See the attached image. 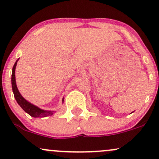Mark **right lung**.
<instances>
[{
  "mask_svg": "<svg viewBox=\"0 0 159 159\" xmlns=\"http://www.w3.org/2000/svg\"><path fill=\"white\" fill-rule=\"evenodd\" d=\"M19 59H18L16 61L15 64H14L13 67H12V78H11V82H12V92H13L14 97H15L17 103L20 105V107L23 109L25 112L27 113L29 115L33 116V117H45L48 116H52L54 113H55L54 111H45L43 110V109L39 108V107L36 106V105H33L28 101H27L25 98L21 96V93H19V90H18L17 85H16V65H17V62ZM63 102V98L62 100Z\"/></svg>",
  "mask_w": 159,
  "mask_h": 159,
  "instance_id": "1",
  "label": "right lung"
}]
</instances>
